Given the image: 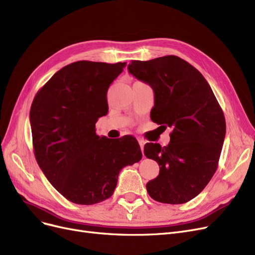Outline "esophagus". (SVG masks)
<instances>
[{
	"label": "esophagus",
	"mask_w": 255,
	"mask_h": 255,
	"mask_svg": "<svg viewBox=\"0 0 255 255\" xmlns=\"http://www.w3.org/2000/svg\"><path fill=\"white\" fill-rule=\"evenodd\" d=\"M138 144H139L140 149H142V151H143L144 146H145V144H146V140H145V139H143V138H138Z\"/></svg>",
	"instance_id": "1"
}]
</instances>
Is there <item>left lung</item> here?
<instances>
[{
  "label": "left lung",
  "mask_w": 255,
  "mask_h": 255,
  "mask_svg": "<svg viewBox=\"0 0 255 255\" xmlns=\"http://www.w3.org/2000/svg\"><path fill=\"white\" fill-rule=\"evenodd\" d=\"M129 72L154 91L151 120L171 127L170 143H148L144 153L159 165L148 194L164 204H184L200 194L215 173L226 134L223 110L203 74L176 55L131 61Z\"/></svg>",
  "instance_id": "1"
}]
</instances>
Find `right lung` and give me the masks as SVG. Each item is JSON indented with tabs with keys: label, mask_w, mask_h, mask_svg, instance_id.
<instances>
[{
	"label": "right lung",
	"mask_w": 255,
	"mask_h": 255,
	"mask_svg": "<svg viewBox=\"0 0 255 255\" xmlns=\"http://www.w3.org/2000/svg\"><path fill=\"white\" fill-rule=\"evenodd\" d=\"M126 63L79 61L37 91L30 108L32 145L47 180L68 201L93 205L113 194L122 168L142 158L135 137L96 133L107 115V91Z\"/></svg>",
	"instance_id": "1"
}]
</instances>
